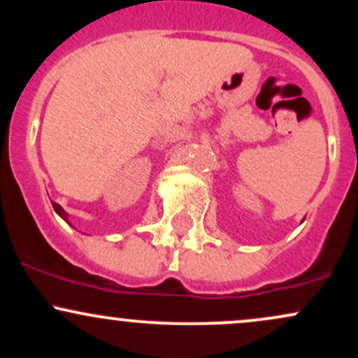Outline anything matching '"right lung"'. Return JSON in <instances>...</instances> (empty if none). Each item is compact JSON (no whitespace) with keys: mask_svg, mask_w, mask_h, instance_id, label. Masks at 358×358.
<instances>
[{"mask_svg":"<svg viewBox=\"0 0 358 358\" xmlns=\"http://www.w3.org/2000/svg\"><path fill=\"white\" fill-rule=\"evenodd\" d=\"M52 205H53V210H55L57 213H59V215H60V217H62V219H64L65 222H69V220H67V213H65V210H64V208H62V207H60V205H59V203H55V202H53Z\"/></svg>","mask_w":358,"mask_h":358,"instance_id":"obj_1","label":"right lung"}]
</instances>
